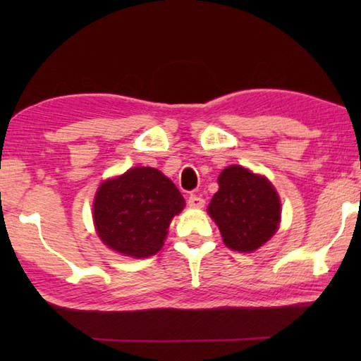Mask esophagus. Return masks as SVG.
Masks as SVG:
<instances>
[{
    "label": "esophagus",
    "instance_id": "1",
    "mask_svg": "<svg viewBox=\"0 0 361 361\" xmlns=\"http://www.w3.org/2000/svg\"><path fill=\"white\" fill-rule=\"evenodd\" d=\"M188 205L192 207V209H202V207L205 205V200L197 194H191L188 197Z\"/></svg>",
    "mask_w": 361,
    "mask_h": 361
}]
</instances>
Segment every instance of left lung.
<instances>
[{"mask_svg": "<svg viewBox=\"0 0 361 361\" xmlns=\"http://www.w3.org/2000/svg\"><path fill=\"white\" fill-rule=\"evenodd\" d=\"M218 192L207 212L221 232L226 247L255 252L279 229L280 199L266 176L240 166L224 169L218 176Z\"/></svg>", "mask_w": 361, "mask_h": 361, "instance_id": "left-lung-1", "label": "left lung"}]
</instances>
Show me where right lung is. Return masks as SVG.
Returning <instances> with one entry per match:
<instances>
[{
	"label": "right lung",
	"mask_w": 361,
	"mask_h": 361,
	"mask_svg": "<svg viewBox=\"0 0 361 361\" xmlns=\"http://www.w3.org/2000/svg\"><path fill=\"white\" fill-rule=\"evenodd\" d=\"M185 199L166 175L152 167H133L103 181L94 199L97 234L108 248L132 258H148L162 248Z\"/></svg>",
	"instance_id": "obj_1"
}]
</instances>
